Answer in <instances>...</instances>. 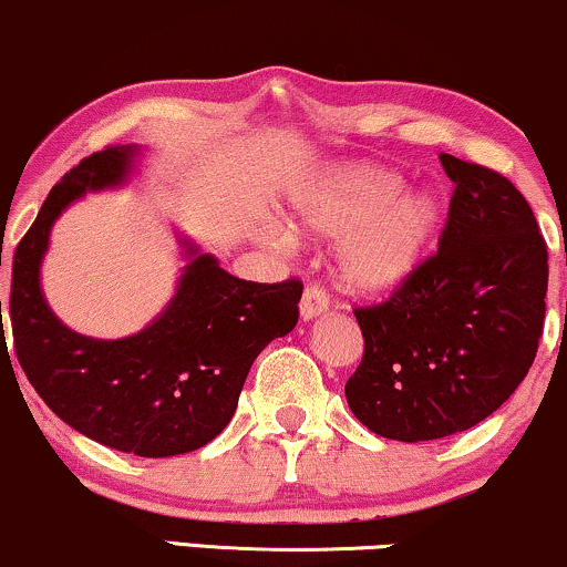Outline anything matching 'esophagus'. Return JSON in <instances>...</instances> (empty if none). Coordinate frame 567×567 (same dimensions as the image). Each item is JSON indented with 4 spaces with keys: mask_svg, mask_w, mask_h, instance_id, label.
Instances as JSON below:
<instances>
[{
    "mask_svg": "<svg viewBox=\"0 0 567 567\" xmlns=\"http://www.w3.org/2000/svg\"><path fill=\"white\" fill-rule=\"evenodd\" d=\"M328 293L320 289V286H307L305 293H301V301H299V315L301 320H315L320 318L322 312H328Z\"/></svg>",
    "mask_w": 567,
    "mask_h": 567,
    "instance_id": "1",
    "label": "esophagus"
}]
</instances>
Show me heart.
Instances as JSON below:
<instances>
[{
	"instance_id": "heart-1",
	"label": "heart",
	"mask_w": 567,
	"mask_h": 567,
	"mask_svg": "<svg viewBox=\"0 0 567 567\" xmlns=\"http://www.w3.org/2000/svg\"><path fill=\"white\" fill-rule=\"evenodd\" d=\"M299 224L318 237H343L338 268L347 289L393 293L427 260L443 224L432 189H401V176L351 164L320 176L293 197Z\"/></svg>"
}]
</instances>
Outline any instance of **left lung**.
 I'll list each match as a JSON object with an SVG mask.
<instances>
[{
  "label": "left lung",
  "instance_id": "obj_1",
  "mask_svg": "<svg viewBox=\"0 0 567 567\" xmlns=\"http://www.w3.org/2000/svg\"><path fill=\"white\" fill-rule=\"evenodd\" d=\"M453 182L437 255L382 305L357 307L354 416L401 443L455 435L511 399L544 328L547 245L511 179L440 153Z\"/></svg>",
  "mask_w": 567,
  "mask_h": 567
}]
</instances>
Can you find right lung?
Instances as JSON below:
<instances>
[{"instance_id":"1","label":"right lung","mask_w":567,"mask_h":567,"mask_svg":"<svg viewBox=\"0 0 567 567\" xmlns=\"http://www.w3.org/2000/svg\"><path fill=\"white\" fill-rule=\"evenodd\" d=\"M137 153L99 151L51 187L14 249L10 322L20 367L62 422L114 451L166 458L197 451L231 422L257 354L297 326L301 281H241L179 239L189 262L151 326L116 341L70 330L41 291L51 226L85 193L124 185Z\"/></svg>"}]
</instances>
